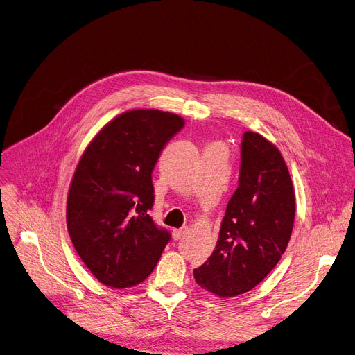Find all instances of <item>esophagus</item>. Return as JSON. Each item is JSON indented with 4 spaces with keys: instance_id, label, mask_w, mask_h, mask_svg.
Listing matches in <instances>:
<instances>
[{
    "instance_id": "34e87169",
    "label": "esophagus",
    "mask_w": 355,
    "mask_h": 355,
    "mask_svg": "<svg viewBox=\"0 0 355 355\" xmlns=\"http://www.w3.org/2000/svg\"><path fill=\"white\" fill-rule=\"evenodd\" d=\"M184 234H185V230H184V228H181V230H174V231H173V238H174L175 241H178V239H181V238L184 236Z\"/></svg>"
}]
</instances>
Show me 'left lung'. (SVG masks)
I'll return each mask as SVG.
<instances>
[{
	"label": "left lung",
	"mask_w": 355,
	"mask_h": 355,
	"mask_svg": "<svg viewBox=\"0 0 355 355\" xmlns=\"http://www.w3.org/2000/svg\"><path fill=\"white\" fill-rule=\"evenodd\" d=\"M239 185L220 223L212 254L194 277L218 297H235L259 284L277 265L292 235L296 198L279 148L259 133L242 140Z\"/></svg>",
	"instance_id": "left-lung-1"
}]
</instances>
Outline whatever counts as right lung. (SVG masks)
Returning a JSON list of instances; mask_svg holds the SVG:
<instances>
[{
    "instance_id": "add662e5",
    "label": "right lung",
    "mask_w": 355,
    "mask_h": 355,
    "mask_svg": "<svg viewBox=\"0 0 355 355\" xmlns=\"http://www.w3.org/2000/svg\"><path fill=\"white\" fill-rule=\"evenodd\" d=\"M182 125L170 112L128 110L110 120L79 159L68 194V232L86 268L106 286L144 282L170 241L148 215L151 173Z\"/></svg>"
}]
</instances>
